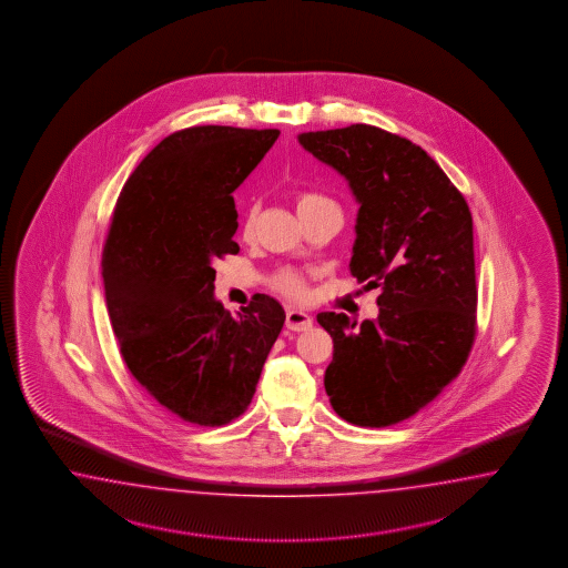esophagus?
<instances>
[{
	"label": "esophagus",
	"instance_id": "esophagus-1",
	"mask_svg": "<svg viewBox=\"0 0 568 568\" xmlns=\"http://www.w3.org/2000/svg\"><path fill=\"white\" fill-rule=\"evenodd\" d=\"M285 327L290 331H308L312 327V318L302 310H287Z\"/></svg>",
	"mask_w": 568,
	"mask_h": 568
}]
</instances>
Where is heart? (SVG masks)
Instances as JSON below:
<instances>
[{
  "label": "heart",
  "mask_w": 568,
  "mask_h": 568,
  "mask_svg": "<svg viewBox=\"0 0 568 568\" xmlns=\"http://www.w3.org/2000/svg\"><path fill=\"white\" fill-rule=\"evenodd\" d=\"M295 204H297L300 216H306L310 212L321 210V207H337V204L333 200H328L327 195L316 193V191H302V193H297ZM256 219H258L256 206L247 207V212L243 216V224H241V235L245 240H250L254 235ZM271 287L275 292L287 295V297H293V300H302L308 293L306 278H304L302 273H297L293 268H278L275 275L271 276Z\"/></svg>",
  "instance_id": "heart-1"
}]
</instances>
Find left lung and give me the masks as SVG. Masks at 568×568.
Returning <instances> with one entry per match:
<instances>
[{"mask_svg": "<svg viewBox=\"0 0 568 568\" xmlns=\"http://www.w3.org/2000/svg\"><path fill=\"white\" fill-rule=\"evenodd\" d=\"M361 202L349 271L381 290L377 318L321 312L333 337L325 389L358 427L410 418L460 375L477 335L473 216L427 152L373 124L302 133Z\"/></svg>", "mask_w": 568, "mask_h": 568, "instance_id": "left-lung-1", "label": "left lung"}]
</instances>
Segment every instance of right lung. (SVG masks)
<instances>
[{"instance_id":"obj_1","label":"right lung","mask_w":568,"mask_h":568,"mask_svg":"<svg viewBox=\"0 0 568 568\" xmlns=\"http://www.w3.org/2000/svg\"><path fill=\"white\" fill-rule=\"evenodd\" d=\"M278 129L190 126L126 179L102 254L105 306L122 361L160 406L200 427L247 410L285 310L252 295L237 318L214 300L212 262L237 254L233 191Z\"/></svg>"}]
</instances>
